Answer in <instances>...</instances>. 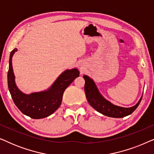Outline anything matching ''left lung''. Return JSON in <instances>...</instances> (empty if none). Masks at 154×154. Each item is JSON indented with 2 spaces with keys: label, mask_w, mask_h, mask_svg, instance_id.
I'll list each match as a JSON object with an SVG mask.
<instances>
[{
  "label": "left lung",
  "mask_w": 154,
  "mask_h": 154,
  "mask_svg": "<svg viewBox=\"0 0 154 154\" xmlns=\"http://www.w3.org/2000/svg\"><path fill=\"white\" fill-rule=\"evenodd\" d=\"M83 79L85 81V92L88 103L96 111L106 116L111 118H123L131 114L137 108L142 100V96L134 106L129 108L116 106L102 96L93 80L86 75H83Z\"/></svg>",
  "instance_id": "left-lung-1"
}]
</instances>
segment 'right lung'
Returning a JSON list of instances; mask_svg holds the SVG:
<instances>
[{"mask_svg": "<svg viewBox=\"0 0 154 154\" xmlns=\"http://www.w3.org/2000/svg\"><path fill=\"white\" fill-rule=\"evenodd\" d=\"M15 48L10 52L9 69L8 72V85L13 102L22 113L33 119H40L52 114L62 104L63 93L66 88L79 76L78 69H66L59 75L48 90L27 94L17 88L15 83L12 60Z\"/></svg>", "mask_w": 154, "mask_h": 154, "instance_id": "obj_1", "label": "right lung"}]
</instances>
